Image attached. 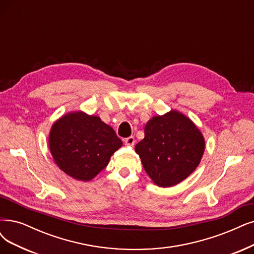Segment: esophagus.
Segmentation results:
<instances>
[{"label": "esophagus", "instance_id": "esophagus-1", "mask_svg": "<svg viewBox=\"0 0 254 254\" xmlns=\"http://www.w3.org/2000/svg\"><path fill=\"white\" fill-rule=\"evenodd\" d=\"M124 142L127 146H134V144H135V138L133 136L127 137V138L124 139Z\"/></svg>", "mask_w": 254, "mask_h": 254}]
</instances>
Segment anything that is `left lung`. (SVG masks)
<instances>
[{
    "label": "left lung",
    "mask_w": 254,
    "mask_h": 254,
    "mask_svg": "<svg viewBox=\"0 0 254 254\" xmlns=\"http://www.w3.org/2000/svg\"><path fill=\"white\" fill-rule=\"evenodd\" d=\"M135 151L156 185L172 187L198 167L205 151V139L190 118L171 110L147 121L144 138L136 144Z\"/></svg>",
    "instance_id": "left-lung-1"
}]
</instances>
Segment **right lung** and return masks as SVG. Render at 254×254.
<instances>
[{
	"instance_id": "add662e5",
	"label": "right lung",
	"mask_w": 254,
	"mask_h": 254,
	"mask_svg": "<svg viewBox=\"0 0 254 254\" xmlns=\"http://www.w3.org/2000/svg\"><path fill=\"white\" fill-rule=\"evenodd\" d=\"M48 141L56 165L84 182L94 179L122 145L115 130L100 117L82 111L69 112L56 120Z\"/></svg>"
}]
</instances>
